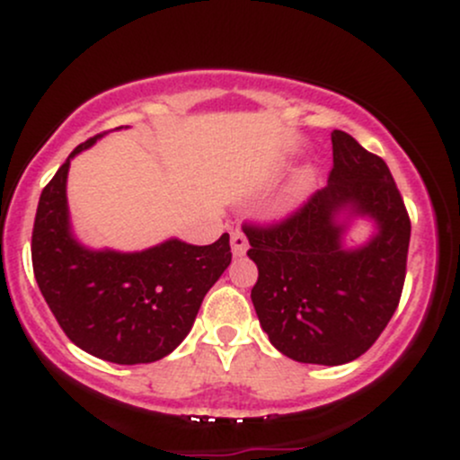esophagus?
<instances>
[{
	"instance_id": "obj_1",
	"label": "esophagus",
	"mask_w": 460,
	"mask_h": 460,
	"mask_svg": "<svg viewBox=\"0 0 460 460\" xmlns=\"http://www.w3.org/2000/svg\"><path fill=\"white\" fill-rule=\"evenodd\" d=\"M231 248H234V255H244L248 248V240L242 231H234L231 234Z\"/></svg>"
}]
</instances>
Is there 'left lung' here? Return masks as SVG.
<instances>
[{
	"label": "left lung",
	"instance_id": "1",
	"mask_svg": "<svg viewBox=\"0 0 460 460\" xmlns=\"http://www.w3.org/2000/svg\"><path fill=\"white\" fill-rule=\"evenodd\" d=\"M329 186L283 220L244 223L246 255L257 263L251 298L272 346L300 363L341 366L372 348L402 296L411 218L383 157L335 129ZM348 207L369 215L379 234L366 247L341 248Z\"/></svg>",
	"mask_w": 460,
	"mask_h": 460
}]
</instances>
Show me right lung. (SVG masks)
I'll return each mask as SVG.
<instances>
[{"label":"right lung","instance_id":"obj_1","mask_svg":"<svg viewBox=\"0 0 460 460\" xmlns=\"http://www.w3.org/2000/svg\"><path fill=\"white\" fill-rule=\"evenodd\" d=\"M99 136L75 146L43 188L31 231L34 277L60 329L88 355L119 366L160 361L181 344L231 263L229 234L208 246L168 240L142 252L77 244L68 226V164Z\"/></svg>","mask_w":460,"mask_h":460}]
</instances>
